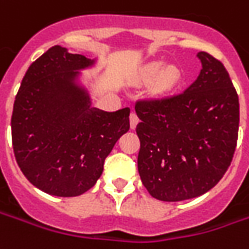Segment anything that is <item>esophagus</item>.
Returning a JSON list of instances; mask_svg holds the SVG:
<instances>
[{"label":"esophagus","instance_id":"34e87169","mask_svg":"<svg viewBox=\"0 0 249 249\" xmlns=\"http://www.w3.org/2000/svg\"><path fill=\"white\" fill-rule=\"evenodd\" d=\"M129 123H131L132 129H135V128H136V125H138V123H139V117L136 113H131V116H129Z\"/></svg>","mask_w":249,"mask_h":249}]
</instances>
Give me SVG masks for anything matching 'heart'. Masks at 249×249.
<instances>
[{
  "label": "heart",
  "mask_w": 249,
  "mask_h": 249,
  "mask_svg": "<svg viewBox=\"0 0 249 249\" xmlns=\"http://www.w3.org/2000/svg\"><path fill=\"white\" fill-rule=\"evenodd\" d=\"M140 82H153V91L157 95H166L173 92L181 83V72L176 65H165L162 61L150 62L139 71Z\"/></svg>",
  "instance_id": "b5f03b06"
}]
</instances>
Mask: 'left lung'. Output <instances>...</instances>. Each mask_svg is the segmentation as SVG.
<instances>
[{"label": "left lung", "mask_w": 249, "mask_h": 249, "mask_svg": "<svg viewBox=\"0 0 249 249\" xmlns=\"http://www.w3.org/2000/svg\"><path fill=\"white\" fill-rule=\"evenodd\" d=\"M202 69L180 95L139 101L138 169L148 194L181 202L215 187L237 143L238 96L222 62L196 53Z\"/></svg>", "instance_id": "1"}]
</instances>
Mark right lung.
<instances>
[{"mask_svg":"<svg viewBox=\"0 0 249 249\" xmlns=\"http://www.w3.org/2000/svg\"><path fill=\"white\" fill-rule=\"evenodd\" d=\"M98 58L53 46L32 62L12 113V143L27 180L49 195L72 197L92 188L117 140L129 129L131 109L92 106L82 71Z\"/></svg>","mask_w":249,"mask_h":249,"instance_id":"right-lung-1","label":"right lung"}]
</instances>
